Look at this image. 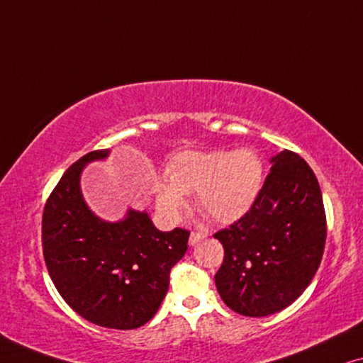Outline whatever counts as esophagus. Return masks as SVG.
<instances>
[{
    "label": "esophagus",
    "mask_w": 363,
    "mask_h": 363,
    "mask_svg": "<svg viewBox=\"0 0 363 363\" xmlns=\"http://www.w3.org/2000/svg\"><path fill=\"white\" fill-rule=\"evenodd\" d=\"M206 238V233H202V232H192L191 233V237H189V245H197L199 242H202V240Z\"/></svg>",
    "instance_id": "esophagus-1"
}]
</instances>
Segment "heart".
I'll list each match as a JSON object with an SVG mask.
<instances>
[{
  "instance_id": "heart-1",
  "label": "heart",
  "mask_w": 363,
  "mask_h": 363,
  "mask_svg": "<svg viewBox=\"0 0 363 363\" xmlns=\"http://www.w3.org/2000/svg\"><path fill=\"white\" fill-rule=\"evenodd\" d=\"M263 162L253 150L186 151L167 164V179L156 182V202L167 218H176L184 194H196V206L218 223L243 217L263 186Z\"/></svg>"
}]
</instances>
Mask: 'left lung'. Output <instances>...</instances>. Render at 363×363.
<instances>
[{
	"instance_id": "obj_1",
	"label": "left lung",
	"mask_w": 363,
	"mask_h": 363,
	"mask_svg": "<svg viewBox=\"0 0 363 363\" xmlns=\"http://www.w3.org/2000/svg\"><path fill=\"white\" fill-rule=\"evenodd\" d=\"M245 216L216 237L225 250L216 286L223 303L247 318L288 308L313 281L325 245V212L318 177L284 150Z\"/></svg>"
}]
</instances>
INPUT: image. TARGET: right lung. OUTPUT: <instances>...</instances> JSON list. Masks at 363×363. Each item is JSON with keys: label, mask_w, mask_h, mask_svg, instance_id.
Listing matches in <instances>:
<instances>
[{"label": "right lung", "mask_w": 363, "mask_h": 363, "mask_svg": "<svg viewBox=\"0 0 363 363\" xmlns=\"http://www.w3.org/2000/svg\"><path fill=\"white\" fill-rule=\"evenodd\" d=\"M108 155L91 151L60 177L44 207L43 253L50 279L75 313L101 328L130 330L160 309L189 232L157 230L146 212L133 208L120 222L96 217L82 196L80 174Z\"/></svg>", "instance_id": "obj_1"}]
</instances>
